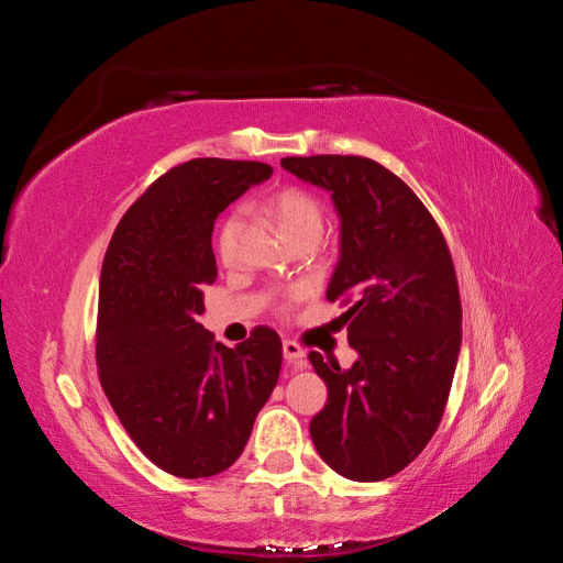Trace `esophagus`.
Masks as SVG:
<instances>
[{"instance_id":"1","label":"esophagus","mask_w":563,"mask_h":563,"mask_svg":"<svg viewBox=\"0 0 563 563\" xmlns=\"http://www.w3.org/2000/svg\"><path fill=\"white\" fill-rule=\"evenodd\" d=\"M282 350H284V360L288 362V364H296V366H300L302 368V364H305V352H302V347L296 343V340H284L282 343Z\"/></svg>"}]
</instances>
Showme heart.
Returning <instances> with one entry per match:
<instances>
[{"instance_id": "1", "label": "heart", "mask_w": 563, "mask_h": 563, "mask_svg": "<svg viewBox=\"0 0 563 563\" xmlns=\"http://www.w3.org/2000/svg\"><path fill=\"white\" fill-rule=\"evenodd\" d=\"M267 209L291 242L302 240V236H321L323 232L321 201L312 192L302 190V187H296V185L284 187V190H279L269 199ZM242 218H244V209L234 207L218 228L216 249L223 261L230 258L236 230L242 225Z\"/></svg>"}]
</instances>
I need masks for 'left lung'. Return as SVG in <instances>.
<instances>
[{
    "mask_svg": "<svg viewBox=\"0 0 563 563\" xmlns=\"http://www.w3.org/2000/svg\"><path fill=\"white\" fill-rule=\"evenodd\" d=\"M282 166L327 187L340 213V263L327 298L345 308L352 368L319 352L327 383L312 418L317 453L354 482L401 472L430 444L453 385L463 305L449 244L418 195L360 155L284 157Z\"/></svg>",
    "mask_w": 563,
    "mask_h": 563,
    "instance_id": "obj_1",
    "label": "left lung"
}]
</instances>
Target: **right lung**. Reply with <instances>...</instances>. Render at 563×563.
Returning <instances> with one entry per match:
<instances>
[{
	"instance_id": "add662e5",
	"label": "right lung",
	"mask_w": 563,
	"mask_h": 563,
	"mask_svg": "<svg viewBox=\"0 0 563 563\" xmlns=\"http://www.w3.org/2000/svg\"><path fill=\"white\" fill-rule=\"evenodd\" d=\"M272 166L190 159L152 183L119 220L100 269L96 364L119 422L159 470L199 479L242 455L282 368V340L255 327L225 347L197 321L218 277L220 211Z\"/></svg>"
}]
</instances>
